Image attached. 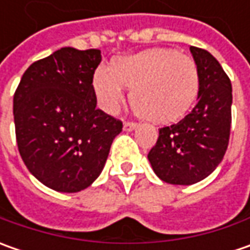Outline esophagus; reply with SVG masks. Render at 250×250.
<instances>
[{"label": "esophagus", "instance_id": "34e87169", "mask_svg": "<svg viewBox=\"0 0 250 250\" xmlns=\"http://www.w3.org/2000/svg\"><path fill=\"white\" fill-rule=\"evenodd\" d=\"M136 128H138V124H135V122H125L124 124V130H126V132H130Z\"/></svg>", "mask_w": 250, "mask_h": 250}]
</instances>
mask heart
<instances>
[{
  "label": "heart",
  "mask_w": 250,
  "mask_h": 250,
  "mask_svg": "<svg viewBox=\"0 0 250 250\" xmlns=\"http://www.w3.org/2000/svg\"><path fill=\"white\" fill-rule=\"evenodd\" d=\"M130 89L132 110L140 118L166 125L184 118L200 90V72L189 55L172 48H153L114 60L93 76V90L100 107L114 112Z\"/></svg>",
  "instance_id": "heart-1"
}]
</instances>
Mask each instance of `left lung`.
Returning a JSON list of instances; mask_svg holds the SVG:
<instances>
[{
	"label": "left lung",
	"mask_w": 250,
	"mask_h": 250,
	"mask_svg": "<svg viewBox=\"0 0 250 250\" xmlns=\"http://www.w3.org/2000/svg\"><path fill=\"white\" fill-rule=\"evenodd\" d=\"M190 53L200 72L197 104L184 120L159 129L147 154L156 175L172 185H192L208 177L226 154L231 129V81L211 54Z\"/></svg>",
	"instance_id": "obj_1"
}]
</instances>
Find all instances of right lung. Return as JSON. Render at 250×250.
Here are the masks:
<instances>
[{
	"mask_svg": "<svg viewBox=\"0 0 250 250\" xmlns=\"http://www.w3.org/2000/svg\"><path fill=\"white\" fill-rule=\"evenodd\" d=\"M100 50L63 47L33 62L14 96L16 142L27 169L57 192L97 179L122 122L97 110L93 75Z\"/></svg>",
	"mask_w": 250,
	"mask_h": 250,
	"instance_id": "obj_1",
	"label": "right lung"
}]
</instances>
